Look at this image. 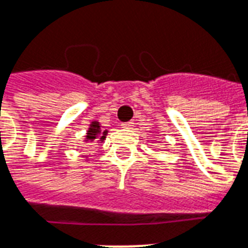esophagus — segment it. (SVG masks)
Wrapping results in <instances>:
<instances>
[{
  "mask_svg": "<svg viewBox=\"0 0 248 248\" xmlns=\"http://www.w3.org/2000/svg\"><path fill=\"white\" fill-rule=\"evenodd\" d=\"M121 126H122V127H124V128H127V130H131V128H132L135 126V122H134V121H130V122L122 124H121Z\"/></svg>",
  "mask_w": 248,
  "mask_h": 248,
  "instance_id": "obj_1",
  "label": "esophagus"
}]
</instances>
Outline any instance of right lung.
<instances>
[{
	"label": "right lung",
	"instance_id": "obj_1",
	"mask_svg": "<svg viewBox=\"0 0 248 248\" xmlns=\"http://www.w3.org/2000/svg\"><path fill=\"white\" fill-rule=\"evenodd\" d=\"M108 131L107 130H102L101 124L98 121H92L91 124H89L88 130H87V134L84 136V143H89L91 146L94 145V143L103 142L106 140V136H107ZM83 157H85V160L88 161V156L83 155Z\"/></svg>",
	"mask_w": 248,
	"mask_h": 248
}]
</instances>
